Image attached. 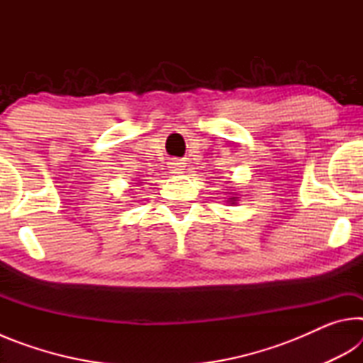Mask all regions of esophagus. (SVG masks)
<instances>
[{"label":"esophagus","instance_id":"1","mask_svg":"<svg viewBox=\"0 0 363 363\" xmlns=\"http://www.w3.org/2000/svg\"><path fill=\"white\" fill-rule=\"evenodd\" d=\"M171 164V171H173V173H181V171L186 168V163L184 162H181V160H173V162L169 163Z\"/></svg>","mask_w":363,"mask_h":363}]
</instances>
